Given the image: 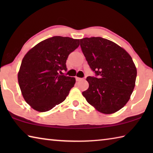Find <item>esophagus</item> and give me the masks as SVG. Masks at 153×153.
Masks as SVG:
<instances>
[{
	"label": "esophagus",
	"instance_id": "obj_1",
	"mask_svg": "<svg viewBox=\"0 0 153 153\" xmlns=\"http://www.w3.org/2000/svg\"><path fill=\"white\" fill-rule=\"evenodd\" d=\"M76 81H77V82L81 81V80H82V79H83L82 78H80V77H76Z\"/></svg>",
	"mask_w": 153,
	"mask_h": 153
}]
</instances>
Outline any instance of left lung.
I'll list each match as a JSON object with an SVG mask.
<instances>
[{"label": "left lung", "instance_id": "8db88e82", "mask_svg": "<svg viewBox=\"0 0 153 153\" xmlns=\"http://www.w3.org/2000/svg\"><path fill=\"white\" fill-rule=\"evenodd\" d=\"M80 46L90 68L99 76L87 77L89 88L82 95L100 113L117 112L135 87L137 69L132 58L125 49L101 37L82 38Z\"/></svg>", "mask_w": 153, "mask_h": 153}]
</instances>
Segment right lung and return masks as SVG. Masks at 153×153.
Returning <instances> with one entry per match:
<instances>
[{"label":"right lung","mask_w":153,"mask_h":153,"mask_svg":"<svg viewBox=\"0 0 153 153\" xmlns=\"http://www.w3.org/2000/svg\"><path fill=\"white\" fill-rule=\"evenodd\" d=\"M79 45V39L53 36L25 54L17 78L23 97L33 109L46 112L65 100L76 79L63 76L62 70H67V57Z\"/></svg>","instance_id":"right-lung-1"}]
</instances>
